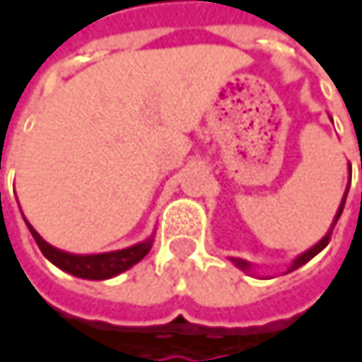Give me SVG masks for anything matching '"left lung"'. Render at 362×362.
<instances>
[{
	"mask_svg": "<svg viewBox=\"0 0 362 362\" xmlns=\"http://www.w3.org/2000/svg\"><path fill=\"white\" fill-rule=\"evenodd\" d=\"M348 188H350V184L346 186V192H344V197H341V203H339V207H337V211H335V218H333V222H331V226H329V230H327V235L319 241V243H315L310 250H306V252H302L300 255H296L293 257V262L289 264V268L285 270V272H293L296 268H300V266H304L306 262H310L317 253H321L327 247V243H329V237H331V230H333V226H335V222H337V218L341 216V211H344V203H346V197H348ZM230 262L237 266V268H241L243 272H250L253 274V264L252 262H247V259H241V257H230Z\"/></svg>",
	"mask_w": 362,
	"mask_h": 362,
	"instance_id": "left-lung-1",
	"label": "left lung"
}]
</instances>
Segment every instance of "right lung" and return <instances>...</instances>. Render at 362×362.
<instances>
[{
  "label": "right lung",
  "instance_id": "add662e5",
  "mask_svg": "<svg viewBox=\"0 0 362 362\" xmlns=\"http://www.w3.org/2000/svg\"><path fill=\"white\" fill-rule=\"evenodd\" d=\"M27 222V218H25ZM35 243L39 245L41 253L54 264L58 266L60 270L73 274V276H79V279H88V281H105V279H112L125 270H129L134 264H138L146 253L151 252L153 243H155V233L136 243V245H129L125 250H117V252H105V253H69L49 245L35 228L27 222Z\"/></svg>",
  "mask_w": 362,
  "mask_h": 362
}]
</instances>
